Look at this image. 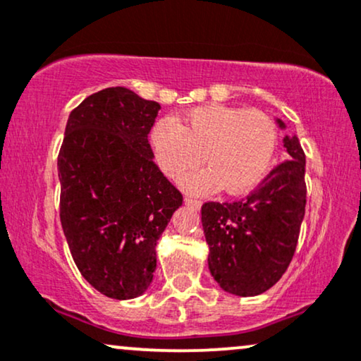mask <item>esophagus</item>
<instances>
[{
    "instance_id": "1",
    "label": "esophagus",
    "mask_w": 361,
    "mask_h": 361,
    "mask_svg": "<svg viewBox=\"0 0 361 361\" xmlns=\"http://www.w3.org/2000/svg\"><path fill=\"white\" fill-rule=\"evenodd\" d=\"M184 202H185V205H189V207H192V209H200V205H202L200 200L194 199V197H189V195H187V197L184 199Z\"/></svg>"
}]
</instances>
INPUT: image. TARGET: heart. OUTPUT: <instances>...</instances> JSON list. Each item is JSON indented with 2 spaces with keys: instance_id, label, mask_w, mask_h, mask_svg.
Segmentation results:
<instances>
[{
  "instance_id": "b5f03b06",
  "label": "heart",
  "mask_w": 361,
  "mask_h": 361,
  "mask_svg": "<svg viewBox=\"0 0 361 361\" xmlns=\"http://www.w3.org/2000/svg\"><path fill=\"white\" fill-rule=\"evenodd\" d=\"M151 144L157 166L172 180L182 179L202 159L205 169L184 179L187 190L240 194L265 176L277 146V129L259 109L207 104L157 123Z\"/></svg>"
}]
</instances>
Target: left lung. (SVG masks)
<instances>
[{"instance_id":"8db88e82","label":"left lung","mask_w":361,"mask_h":361,"mask_svg":"<svg viewBox=\"0 0 361 361\" xmlns=\"http://www.w3.org/2000/svg\"><path fill=\"white\" fill-rule=\"evenodd\" d=\"M283 147V161L247 197L205 202L200 210L210 274L238 297L274 287L297 249L307 204L305 152L297 135H285Z\"/></svg>"}]
</instances>
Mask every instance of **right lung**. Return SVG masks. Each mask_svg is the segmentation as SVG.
<instances>
[{"label": "right lung", "instance_id": "add662e5", "mask_svg": "<svg viewBox=\"0 0 361 361\" xmlns=\"http://www.w3.org/2000/svg\"><path fill=\"white\" fill-rule=\"evenodd\" d=\"M159 109L126 87L94 92L69 114L58 156L59 217L73 260L116 300L151 285L157 240L182 205L147 140Z\"/></svg>", "mask_w": 361, "mask_h": 361}]
</instances>
